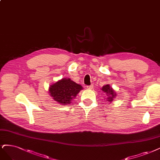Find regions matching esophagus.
<instances>
[{
  "label": "esophagus",
  "instance_id": "34e87169",
  "mask_svg": "<svg viewBox=\"0 0 160 160\" xmlns=\"http://www.w3.org/2000/svg\"><path fill=\"white\" fill-rule=\"evenodd\" d=\"M93 86L92 85H90V86H87V89H89V90H91L92 89Z\"/></svg>",
  "mask_w": 160,
  "mask_h": 160
}]
</instances>
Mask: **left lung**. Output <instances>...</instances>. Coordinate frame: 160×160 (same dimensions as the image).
I'll list each match as a JSON object with an SVG mask.
<instances>
[{
    "label": "left lung",
    "mask_w": 160,
    "mask_h": 160,
    "mask_svg": "<svg viewBox=\"0 0 160 160\" xmlns=\"http://www.w3.org/2000/svg\"><path fill=\"white\" fill-rule=\"evenodd\" d=\"M101 91L106 95L107 101L109 102L110 103L114 101V98H115L116 97H117V93H116L114 90L108 84L102 86V87L101 88Z\"/></svg>",
    "instance_id": "obj_1"
}]
</instances>
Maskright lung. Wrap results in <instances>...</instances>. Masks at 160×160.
<instances>
[{
	"instance_id": "1",
	"label": "right lung",
	"mask_w": 160,
	"mask_h": 160,
	"mask_svg": "<svg viewBox=\"0 0 160 160\" xmlns=\"http://www.w3.org/2000/svg\"><path fill=\"white\" fill-rule=\"evenodd\" d=\"M82 89V87L69 78H63L52 84L48 92L53 101L62 105L70 104Z\"/></svg>"
}]
</instances>
